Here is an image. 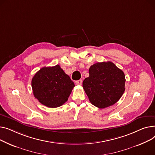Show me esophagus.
Returning <instances> with one entry per match:
<instances>
[{"label": "esophagus", "instance_id": "obj_1", "mask_svg": "<svg viewBox=\"0 0 155 155\" xmlns=\"http://www.w3.org/2000/svg\"><path fill=\"white\" fill-rule=\"evenodd\" d=\"M75 83H76V85H81L82 83H83V81H82L81 79H79L78 81H76Z\"/></svg>", "mask_w": 155, "mask_h": 155}]
</instances>
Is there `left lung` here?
<instances>
[{
	"instance_id": "8db88e82",
	"label": "left lung",
	"mask_w": 155,
	"mask_h": 155,
	"mask_svg": "<svg viewBox=\"0 0 155 155\" xmlns=\"http://www.w3.org/2000/svg\"><path fill=\"white\" fill-rule=\"evenodd\" d=\"M83 87L89 101L99 108L114 104L124 92L125 76L112 62H97L89 69Z\"/></svg>"
}]
</instances>
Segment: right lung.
<instances>
[{"label":"right lung","mask_w":155,"mask_h":155,"mask_svg":"<svg viewBox=\"0 0 155 155\" xmlns=\"http://www.w3.org/2000/svg\"><path fill=\"white\" fill-rule=\"evenodd\" d=\"M34 97L43 105L58 107L64 104L75 86L60 67H44L36 72L31 82Z\"/></svg>","instance_id":"obj_1"}]
</instances>
